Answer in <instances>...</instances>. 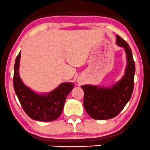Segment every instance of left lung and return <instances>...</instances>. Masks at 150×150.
<instances>
[{"mask_svg": "<svg viewBox=\"0 0 150 150\" xmlns=\"http://www.w3.org/2000/svg\"><path fill=\"white\" fill-rule=\"evenodd\" d=\"M117 43L124 47L127 55L128 64L123 79L110 88L81 86L84 91V108L90 117L96 120L110 119L117 116L131 99L133 93L135 67L131 49L126 40L118 35Z\"/></svg>", "mask_w": 150, "mask_h": 150, "instance_id": "1", "label": "left lung"}]
</instances>
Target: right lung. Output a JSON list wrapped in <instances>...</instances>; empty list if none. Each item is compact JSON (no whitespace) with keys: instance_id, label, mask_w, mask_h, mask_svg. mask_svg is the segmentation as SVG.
<instances>
[{"instance_id":"1","label":"right lung","mask_w":150,"mask_h":150,"mask_svg":"<svg viewBox=\"0 0 150 150\" xmlns=\"http://www.w3.org/2000/svg\"><path fill=\"white\" fill-rule=\"evenodd\" d=\"M20 52L17 56L14 66L13 86L16 95L23 110L34 120L52 121L61 115L65 100L73 89L72 83H62L57 88L47 96H39L23 83L19 76Z\"/></svg>"}]
</instances>
